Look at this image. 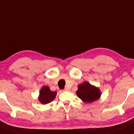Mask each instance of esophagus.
<instances>
[{
  "mask_svg": "<svg viewBox=\"0 0 134 134\" xmlns=\"http://www.w3.org/2000/svg\"><path fill=\"white\" fill-rule=\"evenodd\" d=\"M68 87H66V88H64V90H62V91H68Z\"/></svg>",
  "mask_w": 134,
  "mask_h": 134,
  "instance_id": "obj_1",
  "label": "esophagus"
}]
</instances>
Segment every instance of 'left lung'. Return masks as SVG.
I'll return each instance as SVG.
<instances>
[{
  "mask_svg": "<svg viewBox=\"0 0 134 134\" xmlns=\"http://www.w3.org/2000/svg\"><path fill=\"white\" fill-rule=\"evenodd\" d=\"M76 94L85 102L90 103L99 98L100 92L98 88L91 85L90 82H85L78 86Z\"/></svg>",
  "mask_w": 134,
  "mask_h": 134,
  "instance_id": "1",
  "label": "left lung"
}]
</instances>
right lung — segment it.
I'll return each mask as SVG.
<instances>
[{
	"label": "right lung",
	"instance_id": "right-lung-1",
	"mask_svg": "<svg viewBox=\"0 0 134 134\" xmlns=\"http://www.w3.org/2000/svg\"><path fill=\"white\" fill-rule=\"evenodd\" d=\"M56 95H57V92L55 91L53 92L50 91L48 86H43L41 89L40 92L39 100L43 104H46L52 102L54 99Z\"/></svg>",
	"mask_w": 134,
	"mask_h": 134
}]
</instances>
